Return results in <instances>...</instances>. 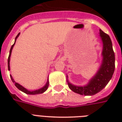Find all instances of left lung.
Returning <instances> with one entry per match:
<instances>
[{
	"mask_svg": "<svg viewBox=\"0 0 122 122\" xmlns=\"http://www.w3.org/2000/svg\"><path fill=\"white\" fill-rule=\"evenodd\" d=\"M100 37L103 44L102 52V64L93 78L90 80L89 83L83 87L75 86L68 81L69 88L76 94L84 96H93L106 87L113 75L115 65V57L112 42L110 36L99 30Z\"/></svg>",
	"mask_w": 122,
	"mask_h": 122,
	"instance_id": "8db88e82",
	"label": "left lung"
}]
</instances>
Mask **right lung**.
Here are the masks:
<instances>
[{
	"label": "right lung",
	"mask_w": 122,
	"mask_h": 122,
	"mask_svg": "<svg viewBox=\"0 0 122 122\" xmlns=\"http://www.w3.org/2000/svg\"><path fill=\"white\" fill-rule=\"evenodd\" d=\"M20 33H18V35H17V36L16 37V38H15V42H14V44H13L12 46H11V47H10V51H9V55L8 59H7V64H8V70H10V66H9L10 63H9V62H10V54H11V52H12V48H13V47H14V44H15V42H16V39H17V38H18V37H19V35H20ZM10 78H11V80H12V82H14V85H15V86H16V87H17V88H18L19 90L21 91L22 92H23L26 93V94H27L34 95V94H42V93L44 92H45V91H46V90L47 89L48 87H49V81L47 80V82L46 83V84L45 85V86H44V87H42V88H41V89H38V90H35V91H28V90H27L26 89H25V88L23 87V86H21V85H20V84H19V83L15 82V81H14V80H13V78H12V77L11 75H10Z\"/></svg>",
	"instance_id": "1"
}]
</instances>
